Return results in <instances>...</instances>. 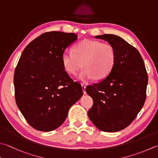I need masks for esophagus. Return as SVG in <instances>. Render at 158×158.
I'll use <instances>...</instances> for the list:
<instances>
[{
  "instance_id": "esophagus-1",
  "label": "esophagus",
  "mask_w": 158,
  "mask_h": 158,
  "mask_svg": "<svg viewBox=\"0 0 158 158\" xmlns=\"http://www.w3.org/2000/svg\"><path fill=\"white\" fill-rule=\"evenodd\" d=\"M85 85H84V84H82L81 85V88H82V90H83V93H84V94H86V92H85Z\"/></svg>"
}]
</instances>
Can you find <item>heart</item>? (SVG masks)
Here are the masks:
<instances>
[{"label": "heart", "mask_w": 158, "mask_h": 158, "mask_svg": "<svg viewBox=\"0 0 158 158\" xmlns=\"http://www.w3.org/2000/svg\"><path fill=\"white\" fill-rule=\"evenodd\" d=\"M115 63L116 52L113 45L96 40H83L74 45L73 52H65L61 56L63 68L68 74H76L83 65L84 68L77 79L84 83L94 78H106Z\"/></svg>", "instance_id": "heart-1"}]
</instances>
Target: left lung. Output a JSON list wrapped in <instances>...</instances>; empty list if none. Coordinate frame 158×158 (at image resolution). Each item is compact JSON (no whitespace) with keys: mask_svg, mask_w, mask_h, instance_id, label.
I'll return each mask as SVG.
<instances>
[{"mask_svg":"<svg viewBox=\"0 0 158 158\" xmlns=\"http://www.w3.org/2000/svg\"><path fill=\"white\" fill-rule=\"evenodd\" d=\"M94 37L113 45L116 63L106 78L85 88L93 99L88 115L99 130L119 131L131 124L144 104L147 73L138 50L121 37L114 34Z\"/></svg>","mask_w":158,"mask_h":158,"instance_id":"obj_1","label":"left lung"}]
</instances>
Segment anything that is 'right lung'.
Segmentation results:
<instances>
[{
  "instance_id": "obj_1",
  "label": "right lung",
  "mask_w": 158,
  "mask_h": 158,
  "mask_svg": "<svg viewBox=\"0 0 158 158\" xmlns=\"http://www.w3.org/2000/svg\"><path fill=\"white\" fill-rule=\"evenodd\" d=\"M77 39L74 33L45 32L30 42L20 57L14 77L16 102L36 130L59 127L83 95L81 84L73 81L61 64L63 53Z\"/></svg>"
}]
</instances>
